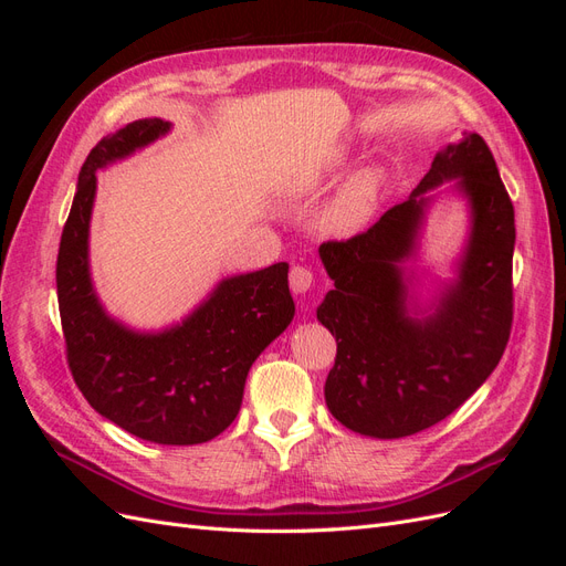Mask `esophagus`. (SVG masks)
Masks as SVG:
<instances>
[{"instance_id":"obj_1","label":"esophagus","mask_w":566,"mask_h":566,"mask_svg":"<svg viewBox=\"0 0 566 566\" xmlns=\"http://www.w3.org/2000/svg\"><path fill=\"white\" fill-rule=\"evenodd\" d=\"M314 283V273L312 269L306 266H293V271H290V287H293V293H306V290L312 287Z\"/></svg>"}]
</instances>
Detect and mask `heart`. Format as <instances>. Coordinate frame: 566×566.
<instances>
[{
  "instance_id": "1",
  "label": "heart",
  "mask_w": 566,
  "mask_h": 566,
  "mask_svg": "<svg viewBox=\"0 0 566 566\" xmlns=\"http://www.w3.org/2000/svg\"><path fill=\"white\" fill-rule=\"evenodd\" d=\"M380 191V175L378 172H358L354 179L342 188L335 202L325 214V227L335 233H349L361 229L375 210V200Z\"/></svg>"
}]
</instances>
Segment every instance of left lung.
<instances>
[{
  "label": "left lung",
  "mask_w": 566,
  "mask_h": 566,
  "mask_svg": "<svg viewBox=\"0 0 566 566\" xmlns=\"http://www.w3.org/2000/svg\"><path fill=\"white\" fill-rule=\"evenodd\" d=\"M457 179L473 210L471 241L459 279L430 317L405 312L400 264L412 253L423 193ZM515 208L493 153L479 134L437 153L408 200L394 205L349 241L318 248L335 281L318 321L337 342L325 403L352 432L399 439L427 430L472 394L499 366L512 328Z\"/></svg>",
  "instance_id": "1"
}]
</instances>
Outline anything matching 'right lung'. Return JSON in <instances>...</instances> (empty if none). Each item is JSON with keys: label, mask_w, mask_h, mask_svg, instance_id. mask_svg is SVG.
I'll return each mask as SVG.
<instances>
[{"label": "right lung", "mask_w": 566, "mask_h": 566, "mask_svg": "<svg viewBox=\"0 0 566 566\" xmlns=\"http://www.w3.org/2000/svg\"><path fill=\"white\" fill-rule=\"evenodd\" d=\"M146 117L101 139L84 160L63 227L56 290L67 366L90 406L125 432L167 447L221 434L241 410L248 370L295 316L287 264L224 279L198 310L163 333H134L101 306L90 276L96 169L160 139Z\"/></svg>", "instance_id": "1"}]
</instances>
